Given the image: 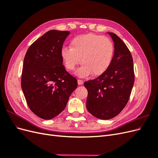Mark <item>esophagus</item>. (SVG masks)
<instances>
[{
	"label": "esophagus",
	"mask_w": 158,
	"mask_h": 158,
	"mask_svg": "<svg viewBox=\"0 0 158 158\" xmlns=\"http://www.w3.org/2000/svg\"><path fill=\"white\" fill-rule=\"evenodd\" d=\"M78 85H82L84 84V81L82 80L78 79Z\"/></svg>",
	"instance_id": "esophagus-1"
}]
</instances>
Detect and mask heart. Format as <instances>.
Wrapping results in <instances>:
<instances>
[{"label": "heart", "instance_id": "b5f03b06", "mask_svg": "<svg viewBox=\"0 0 158 158\" xmlns=\"http://www.w3.org/2000/svg\"><path fill=\"white\" fill-rule=\"evenodd\" d=\"M70 47L61 49V57L66 69L70 71L82 63V66L76 71L80 77L91 73L101 76L111 64L114 47L107 37L94 33L78 35L71 41Z\"/></svg>", "mask_w": 158, "mask_h": 158}]
</instances>
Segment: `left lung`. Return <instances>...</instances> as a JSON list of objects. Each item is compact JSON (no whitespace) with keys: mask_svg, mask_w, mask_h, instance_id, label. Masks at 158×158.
Masks as SVG:
<instances>
[{"mask_svg":"<svg viewBox=\"0 0 158 158\" xmlns=\"http://www.w3.org/2000/svg\"><path fill=\"white\" fill-rule=\"evenodd\" d=\"M108 33L112 37L114 47L111 64L106 73L84 84L88 90V111L103 120L114 117L125 108L135 82L130 51L116 34Z\"/></svg>","mask_w":158,"mask_h":158,"instance_id":"obj_1","label":"left lung"}]
</instances>
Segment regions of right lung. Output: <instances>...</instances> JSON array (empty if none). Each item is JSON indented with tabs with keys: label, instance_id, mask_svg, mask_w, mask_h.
Returning <instances> with one entry per match:
<instances>
[{
	"label": "right lung",
	"instance_id": "1",
	"mask_svg": "<svg viewBox=\"0 0 158 158\" xmlns=\"http://www.w3.org/2000/svg\"><path fill=\"white\" fill-rule=\"evenodd\" d=\"M68 31L50 30L34 41L23 60L21 86L31 111L49 120L64 109L77 80L66 70L60 52Z\"/></svg>",
	"mask_w": 158,
	"mask_h": 158
}]
</instances>
